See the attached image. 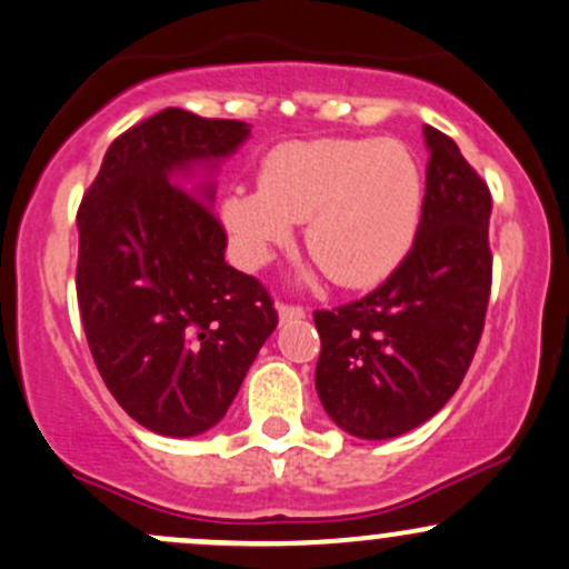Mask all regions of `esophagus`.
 I'll return each mask as SVG.
<instances>
[{
    "label": "esophagus",
    "instance_id": "obj_1",
    "mask_svg": "<svg viewBox=\"0 0 569 569\" xmlns=\"http://www.w3.org/2000/svg\"><path fill=\"white\" fill-rule=\"evenodd\" d=\"M278 316H280V323L299 321V318H305V308H299V305L278 302Z\"/></svg>",
    "mask_w": 569,
    "mask_h": 569
}]
</instances>
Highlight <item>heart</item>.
<instances>
[{
    "label": "heart",
    "mask_w": 569,
    "mask_h": 569,
    "mask_svg": "<svg viewBox=\"0 0 569 569\" xmlns=\"http://www.w3.org/2000/svg\"><path fill=\"white\" fill-rule=\"evenodd\" d=\"M423 204L416 156L397 140L286 142L261 161L259 189H234L223 223L246 264H264L305 223V242L335 283L365 289L397 270Z\"/></svg>",
    "instance_id": "obj_1"
}]
</instances>
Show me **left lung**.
<instances>
[{"mask_svg":"<svg viewBox=\"0 0 569 569\" xmlns=\"http://www.w3.org/2000/svg\"><path fill=\"white\" fill-rule=\"evenodd\" d=\"M427 193L413 248L365 299L316 310V391L342 432L389 440L459 389L491 291V193L459 146L423 127Z\"/></svg>","mask_w":569,"mask_h":569,"instance_id":"1","label":"left lung"}]
</instances>
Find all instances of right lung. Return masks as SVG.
I'll return each instance as SVG.
<instances>
[{
    "label": "right lung",
    "mask_w": 569,
    "mask_h": 569,
    "mask_svg": "<svg viewBox=\"0 0 569 569\" xmlns=\"http://www.w3.org/2000/svg\"><path fill=\"white\" fill-rule=\"evenodd\" d=\"M248 134L242 121L156 112L112 142L80 202L74 283L93 365L156 435L216 427L278 327L264 286L223 259L213 216L210 178Z\"/></svg>",
    "instance_id": "obj_1"
}]
</instances>
